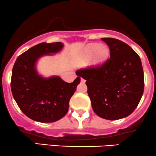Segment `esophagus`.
<instances>
[{
  "label": "esophagus",
  "instance_id": "obj_1",
  "mask_svg": "<svg viewBox=\"0 0 156 156\" xmlns=\"http://www.w3.org/2000/svg\"><path fill=\"white\" fill-rule=\"evenodd\" d=\"M81 80V83H84L85 82H86V80H85L84 79H83V78H82V77H81V80Z\"/></svg>",
  "mask_w": 156,
  "mask_h": 156
}]
</instances>
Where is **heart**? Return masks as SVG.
<instances>
[{"label":"heart","mask_w":156,"mask_h":156,"mask_svg":"<svg viewBox=\"0 0 156 156\" xmlns=\"http://www.w3.org/2000/svg\"><path fill=\"white\" fill-rule=\"evenodd\" d=\"M109 55L110 49L108 46L100 45L98 43H90L82 51L80 57V64H86L94 56L92 60V65L94 67H100L107 61Z\"/></svg>","instance_id":"heart-1"}]
</instances>
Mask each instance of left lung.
Returning <instances> with one entry per match:
<instances>
[{
	"mask_svg": "<svg viewBox=\"0 0 156 156\" xmlns=\"http://www.w3.org/2000/svg\"><path fill=\"white\" fill-rule=\"evenodd\" d=\"M110 48V59L100 67L76 71L86 80L94 112L106 120L129 116L144 90V75L139 55L122 41L101 38Z\"/></svg>",
	"mask_w": 156,
	"mask_h": 156,
	"instance_id": "1",
	"label": "left lung"
}]
</instances>
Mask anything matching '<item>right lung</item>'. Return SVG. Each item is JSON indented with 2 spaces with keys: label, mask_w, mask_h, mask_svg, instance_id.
<instances>
[{
  "label": "right lung",
  "mask_w": 156,
  "mask_h": 156,
  "mask_svg": "<svg viewBox=\"0 0 156 156\" xmlns=\"http://www.w3.org/2000/svg\"><path fill=\"white\" fill-rule=\"evenodd\" d=\"M62 42H42L30 48L16 60L11 76V92L20 110L33 121L51 123L68 112L69 101L80 83L78 76L66 83L59 76L43 77L36 70L37 61L61 51Z\"/></svg>",
  "instance_id": "add662e5"
}]
</instances>
